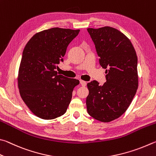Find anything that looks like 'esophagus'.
<instances>
[{
  "label": "esophagus",
  "mask_w": 156,
  "mask_h": 156,
  "mask_svg": "<svg viewBox=\"0 0 156 156\" xmlns=\"http://www.w3.org/2000/svg\"><path fill=\"white\" fill-rule=\"evenodd\" d=\"M80 84H81V85L82 86H86L87 83L86 82V81H83V80H80Z\"/></svg>",
  "instance_id": "esophagus-1"
}]
</instances>
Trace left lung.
Returning a JSON list of instances; mask_svg holds the SVG:
<instances>
[{
  "instance_id": "1",
  "label": "left lung",
  "mask_w": 156,
  "mask_h": 156,
  "mask_svg": "<svg viewBox=\"0 0 156 156\" xmlns=\"http://www.w3.org/2000/svg\"><path fill=\"white\" fill-rule=\"evenodd\" d=\"M87 30L107 80L103 86L95 80L87 84V111L98 121L110 122L127 110L136 93L137 55L130 40L119 30L110 27Z\"/></svg>"
}]
</instances>
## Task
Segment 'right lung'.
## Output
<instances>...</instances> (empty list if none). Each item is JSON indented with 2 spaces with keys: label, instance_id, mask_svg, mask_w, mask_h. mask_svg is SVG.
Wrapping results in <instances>:
<instances>
[{
  "label": "right lung",
  "instance_id": "add662e5",
  "mask_svg": "<svg viewBox=\"0 0 156 156\" xmlns=\"http://www.w3.org/2000/svg\"><path fill=\"white\" fill-rule=\"evenodd\" d=\"M80 30L55 27L35 34L25 46L18 73V88L30 110L40 119L51 120L66 113L75 79L58 75L67 47Z\"/></svg>",
  "mask_w": 156,
  "mask_h": 156
}]
</instances>
